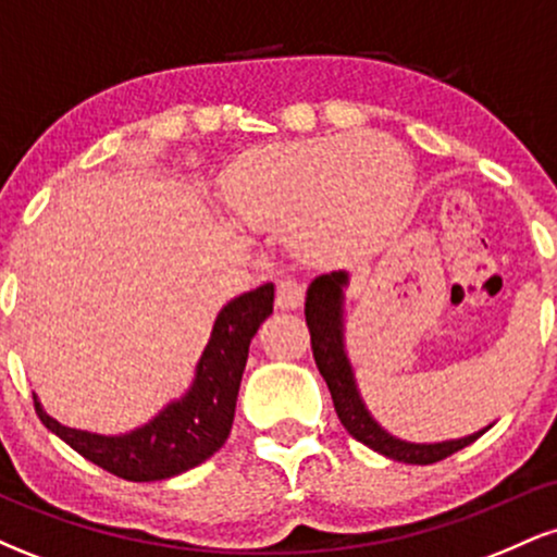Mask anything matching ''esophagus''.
Returning <instances> with one entry per match:
<instances>
[{"instance_id":"esophagus-1","label":"esophagus","mask_w":557,"mask_h":557,"mask_svg":"<svg viewBox=\"0 0 557 557\" xmlns=\"http://www.w3.org/2000/svg\"><path fill=\"white\" fill-rule=\"evenodd\" d=\"M274 304H277V309H298L300 304H304V285L296 283V280H283V283L277 285V293H274Z\"/></svg>"}]
</instances>
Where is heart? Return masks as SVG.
Here are the masks:
<instances>
[{"label": "heart", "instance_id": "heart-1", "mask_svg": "<svg viewBox=\"0 0 557 557\" xmlns=\"http://www.w3.org/2000/svg\"><path fill=\"white\" fill-rule=\"evenodd\" d=\"M408 183V159L389 138L322 136L238 159L225 201L246 227L285 233L300 257L332 261L387 233Z\"/></svg>", "mask_w": 557, "mask_h": 557}]
</instances>
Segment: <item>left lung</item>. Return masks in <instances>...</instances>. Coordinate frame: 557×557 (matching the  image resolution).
Wrapping results in <instances>:
<instances>
[{
  "label": "left lung",
  "mask_w": 557,
  "mask_h": 557,
  "mask_svg": "<svg viewBox=\"0 0 557 557\" xmlns=\"http://www.w3.org/2000/svg\"><path fill=\"white\" fill-rule=\"evenodd\" d=\"M348 285V274L345 272H330L319 274L314 283L306 290V324L311 332V350H314V361L319 374L327 382L332 403L341 424L348 430L350 437L359 443L369 445L372 450L382 453V456L393 458V461L403 463H417L430 466L443 461V458L453 456V453L463 450L474 440L482 437L484 432H474L461 440H447V443H406V440L393 437L382 430L372 419V413L363 406L359 387H356L354 369H350L348 356H345L343 345V287Z\"/></svg>",
  "instance_id": "left-lung-1"
}]
</instances>
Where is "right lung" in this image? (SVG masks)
I'll return each instance as SVG.
<instances>
[{
    "instance_id": "obj_1",
    "label": "right lung",
    "mask_w": 557,
    "mask_h": 557,
    "mask_svg": "<svg viewBox=\"0 0 557 557\" xmlns=\"http://www.w3.org/2000/svg\"><path fill=\"white\" fill-rule=\"evenodd\" d=\"M272 283L230 300L216 314L212 337L196 363L194 385L138 430L120 437L70 430L49 417L34 398L38 419L86 461L127 482H159L183 474L225 445L233 430L248 345L261 322L272 314Z\"/></svg>"
}]
</instances>
